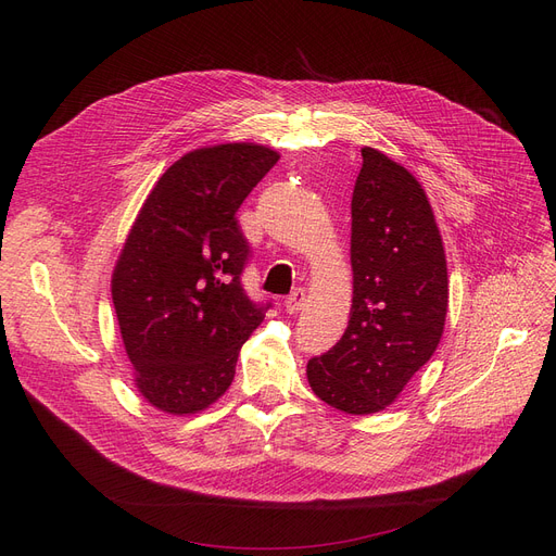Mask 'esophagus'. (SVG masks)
Masks as SVG:
<instances>
[{"label": "esophagus", "mask_w": 556, "mask_h": 556, "mask_svg": "<svg viewBox=\"0 0 556 556\" xmlns=\"http://www.w3.org/2000/svg\"><path fill=\"white\" fill-rule=\"evenodd\" d=\"M304 302H306V290H304V288H295L293 293H290V295L286 298V311H288L290 315L300 313L302 306H304Z\"/></svg>", "instance_id": "obj_1"}]
</instances>
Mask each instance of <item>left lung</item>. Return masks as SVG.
I'll use <instances>...</instances> for the list:
<instances>
[{
	"instance_id": "left-lung-1",
	"label": "left lung",
	"mask_w": 556,
	"mask_h": 556,
	"mask_svg": "<svg viewBox=\"0 0 556 556\" xmlns=\"http://www.w3.org/2000/svg\"><path fill=\"white\" fill-rule=\"evenodd\" d=\"M352 198L354 300L342 338L306 365L336 410L371 415L396 401L442 340L448 273L440 229L415 175L365 149Z\"/></svg>"
}]
</instances>
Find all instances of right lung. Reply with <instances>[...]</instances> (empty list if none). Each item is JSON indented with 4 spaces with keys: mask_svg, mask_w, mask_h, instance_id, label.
<instances>
[{
    "mask_svg": "<svg viewBox=\"0 0 556 556\" xmlns=\"http://www.w3.org/2000/svg\"><path fill=\"white\" fill-rule=\"evenodd\" d=\"M279 160L258 143L198 149L146 198L112 273V302L141 396L195 415L231 386L243 342L270 302H252L237 212Z\"/></svg>",
    "mask_w": 556,
    "mask_h": 556,
    "instance_id": "right-lung-1",
    "label": "right lung"
}]
</instances>
